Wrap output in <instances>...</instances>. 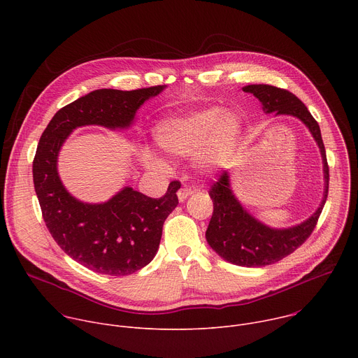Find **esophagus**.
I'll list each match as a JSON object with an SVG mask.
<instances>
[{
    "label": "esophagus",
    "mask_w": 358,
    "mask_h": 358,
    "mask_svg": "<svg viewBox=\"0 0 358 358\" xmlns=\"http://www.w3.org/2000/svg\"><path fill=\"white\" fill-rule=\"evenodd\" d=\"M177 195H178L180 202H182V201H185L189 195H192V189H191V188H188V187H182V188H180V189H178Z\"/></svg>",
    "instance_id": "obj_1"
}]
</instances>
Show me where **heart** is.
Segmentation results:
<instances>
[{
  "label": "heart",
  "mask_w": 358,
  "mask_h": 358,
  "mask_svg": "<svg viewBox=\"0 0 358 358\" xmlns=\"http://www.w3.org/2000/svg\"><path fill=\"white\" fill-rule=\"evenodd\" d=\"M239 133L238 119L225 113L224 109L213 106L159 122L152 129V138L167 155L185 157L198 152V167L213 171L224 166L232 156ZM140 159L147 167H166V162L148 150L140 152Z\"/></svg>",
  "instance_id": "1"
}]
</instances>
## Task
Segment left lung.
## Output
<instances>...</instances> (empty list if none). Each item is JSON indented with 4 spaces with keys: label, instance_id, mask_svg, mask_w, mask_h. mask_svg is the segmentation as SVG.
Returning a JSON list of instances; mask_svg holds the SVG:
<instances>
[{
    "label": "left lung",
    "instance_id": "obj_1",
    "mask_svg": "<svg viewBox=\"0 0 358 358\" xmlns=\"http://www.w3.org/2000/svg\"><path fill=\"white\" fill-rule=\"evenodd\" d=\"M242 90L257 97L266 115H287L299 119L316 140L323 160L324 192L320 207L308 220L290 228H271L252 217L235 196L228 171H224L211 187L214 213L206 232L208 245L227 262L246 268H262L286 258L313 232L327 199L329 166L320 127L300 99L271 85H248Z\"/></svg>",
    "mask_w": 358,
    "mask_h": 358
}]
</instances>
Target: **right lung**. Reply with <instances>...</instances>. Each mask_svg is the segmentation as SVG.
<instances>
[{
  "instance_id": "obj_1",
  "label": "right lung",
  "mask_w": 358,
  "mask_h": 358,
  "mask_svg": "<svg viewBox=\"0 0 358 358\" xmlns=\"http://www.w3.org/2000/svg\"><path fill=\"white\" fill-rule=\"evenodd\" d=\"M164 87L93 90L58 110L39 138L32 173L46 228L66 255L97 273L126 276L152 261L164 221L178 206L180 182H170L162 198L124 187L106 202H82L59 178V151L78 127H130L138 108Z\"/></svg>"
}]
</instances>
